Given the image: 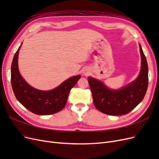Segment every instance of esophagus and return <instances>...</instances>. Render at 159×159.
Returning a JSON list of instances; mask_svg holds the SVG:
<instances>
[{
  "label": "esophagus",
  "mask_w": 159,
  "mask_h": 159,
  "mask_svg": "<svg viewBox=\"0 0 159 159\" xmlns=\"http://www.w3.org/2000/svg\"><path fill=\"white\" fill-rule=\"evenodd\" d=\"M84 74H87L88 72H84Z\"/></svg>",
  "instance_id": "1"
}]
</instances>
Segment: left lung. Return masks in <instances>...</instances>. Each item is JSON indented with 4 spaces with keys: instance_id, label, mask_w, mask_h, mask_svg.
<instances>
[{
    "instance_id": "left-lung-1",
    "label": "left lung",
    "mask_w": 159,
    "mask_h": 159,
    "mask_svg": "<svg viewBox=\"0 0 159 159\" xmlns=\"http://www.w3.org/2000/svg\"><path fill=\"white\" fill-rule=\"evenodd\" d=\"M141 69L137 79L119 89L108 88L97 79L88 77L93 104L99 111L109 115L129 113L140 103L148 88V64L141 44Z\"/></svg>"
}]
</instances>
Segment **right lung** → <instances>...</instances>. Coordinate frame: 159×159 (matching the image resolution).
Masks as SVG:
<instances>
[{"instance_id": "1", "label": "right lung", "mask_w": 159, "mask_h": 159, "mask_svg": "<svg viewBox=\"0 0 159 159\" xmlns=\"http://www.w3.org/2000/svg\"><path fill=\"white\" fill-rule=\"evenodd\" d=\"M20 48L21 46L14 54L11 66V84L16 98L24 107L36 115H52L60 111L65 107L71 89L81 75L71 77L52 90L34 88L22 78L18 70V58Z\"/></svg>"}]
</instances>
